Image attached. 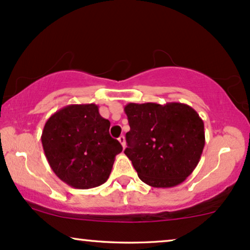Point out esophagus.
<instances>
[{
    "label": "esophagus",
    "mask_w": 250,
    "mask_h": 250,
    "mask_svg": "<svg viewBox=\"0 0 250 250\" xmlns=\"http://www.w3.org/2000/svg\"><path fill=\"white\" fill-rule=\"evenodd\" d=\"M118 141L120 144H122V146L123 147H125V145H126V140H125V137L124 135H120V137L118 138Z\"/></svg>",
    "instance_id": "obj_1"
}]
</instances>
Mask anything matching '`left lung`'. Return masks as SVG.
Listing matches in <instances>:
<instances>
[{"instance_id":"left-lung-1","label":"left lung","mask_w":250,"mask_h":250,"mask_svg":"<svg viewBox=\"0 0 250 250\" xmlns=\"http://www.w3.org/2000/svg\"><path fill=\"white\" fill-rule=\"evenodd\" d=\"M131 130L125 154L138 176L153 188H172L198 165L205 145L204 123L183 103H128L124 107Z\"/></svg>"}]
</instances>
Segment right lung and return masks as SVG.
Returning <instances> with one entry per match:
<instances>
[{
    "instance_id": "right-lung-1",
    "label": "right lung",
    "mask_w": 250,
    "mask_h": 250,
    "mask_svg": "<svg viewBox=\"0 0 250 250\" xmlns=\"http://www.w3.org/2000/svg\"><path fill=\"white\" fill-rule=\"evenodd\" d=\"M109 128L96 104H70L53 113L44 126L42 144L54 174L76 189L105 183L123 150Z\"/></svg>"
}]
</instances>
